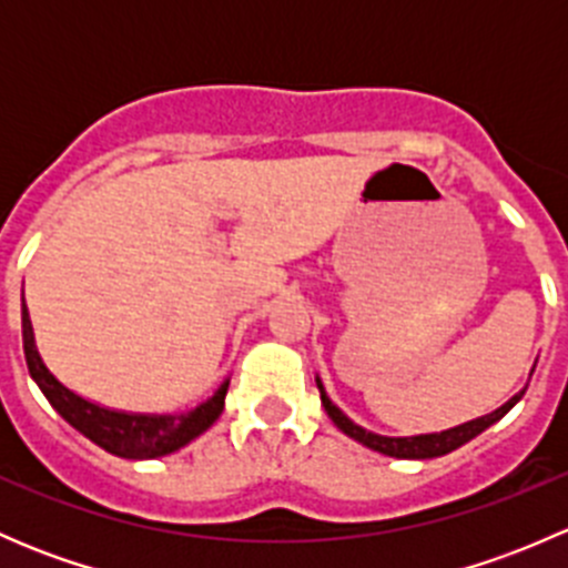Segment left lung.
<instances>
[{"label":"left lung","instance_id":"8db88e82","mask_svg":"<svg viewBox=\"0 0 568 568\" xmlns=\"http://www.w3.org/2000/svg\"><path fill=\"white\" fill-rule=\"evenodd\" d=\"M318 393H321V404H324L326 415L332 417V423H335V426L341 428L343 434H348V437H352V439L363 443L365 448L379 450V454H385V456H395V459H434V456L450 454V450L462 448L464 443H469V439H473V437H478V434L484 432V428H489L491 423L500 420V417L506 415V412L511 409V406L517 404L519 398H523V393H517L511 400H506V404H503L500 409L491 412V415L478 417V420H469V423H464V426L448 428V432L420 434V437H379V434L365 432V428H359L357 423L348 420V417L343 415V412L337 409V406L332 404L329 398H326V393H324V387H321V382H318Z\"/></svg>","mask_w":568,"mask_h":568}]
</instances>
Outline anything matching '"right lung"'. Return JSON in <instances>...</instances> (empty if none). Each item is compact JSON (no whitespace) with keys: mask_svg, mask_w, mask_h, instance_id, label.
<instances>
[{"mask_svg":"<svg viewBox=\"0 0 568 568\" xmlns=\"http://www.w3.org/2000/svg\"><path fill=\"white\" fill-rule=\"evenodd\" d=\"M21 332H24V357L30 376L38 382L49 404L71 423L77 432H82L90 443L104 448L106 454L120 456V459H156L192 443L194 437L205 432L225 409L227 382L211 395L205 404L192 409L189 415H125V412H112L104 406H95L84 400L82 395L62 387L49 368L40 359L36 348V335H32V321L27 305H21Z\"/></svg>","mask_w":568,"mask_h":568,"instance_id":"obj_1","label":"right lung"}]
</instances>
